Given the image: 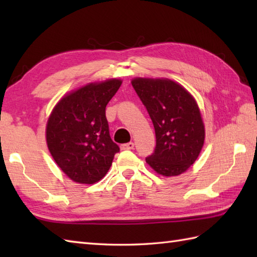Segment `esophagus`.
Masks as SVG:
<instances>
[{
	"label": "esophagus",
	"instance_id": "34e87169",
	"mask_svg": "<svg viewBox=\"0 0 257 257\" xmlns=\"http://www.w3.org/2000/svg\"><path fill=\"white\" fill-rule=\"evenodd\" d=\"M134 147H135V144L130 141V143H128V144L121 145V149L122 150H132V149H134Z\"/></svg>",
	"mask_w": 257,
	"mask_h": 257
}]
</instances>
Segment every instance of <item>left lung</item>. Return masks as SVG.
<instances>
[{"label": "left lung", "instance_id": "8db88e82", "mask_svg": "<svg viewBox=\"0 0 257 257\" xmlns=\"http://www.w3.org/2000/svg\"><path fill=\"white\" fill-rule=\"evenodd\" d=\"M134 89L148 111L156 133L148 165L165 177L179 176L199 157L204 144V124L194 98L169 79L136 78Z\"/></svg>", "mask_w": 257, "mask_h": 257}]
</instances>
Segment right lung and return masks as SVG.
<instances>
[{
	"mask_svg": "<svg viewBox=\"0 0 257 257\" xmlns=\"http://www.w3.org/2000/svg\"><path fill=\"white\" fill-rule=\"evenodd\" d=\"M121 85L109 79L62 98L48 118L46 141L54 160L75 182L92 184L105 177L119 146L109 135L106 106Z\"/></svg>",
	"mask_w": 257,
	"mask_h": 257,
	"instance_id": "obj_1",
	"label": "right lung"
}]
</instances>
